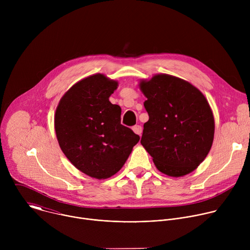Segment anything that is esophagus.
<instances>
[{
    "instance_id": "34e87169",
    "label": "esophagus",
    "mask_w": 250,
    "mask_h": 250,
    "mask_svg": "<svg viewBox=\"0 0 250 250\" xmlns=\"http://www.w3.org/2000/svg\"><path fill=\"white\" fill-rule=\"evenodd\" d=\"M132 130H133L136 134H138L139 136H140L141 133H142V127H141L140 125H134V126L132 127Z\"/></svg>"
}]
</instances>
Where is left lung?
I'll list each match as a JSON object with an SVG mask.
<instances>
[{"instance_id":"8db88e82","label":"left lung","mask_w":250,"mask_h":250,"mask_svg":"<svg viewBox=\"0 0 250 250\" xmlns=\"http://www.w3.org/2000/svg\"><path fill=\"white\" fill-rule=\"evenodd\" d=\"M139 88L149 116L140 144L160 172L171 177L191 173L207 157L215 134L207 99L189 82L167 74L142 80Z\"/></svg>"}]
</instances>
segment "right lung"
<instances>
[{
    "label": "right lung",
    "mask_w": 250,
    "mask_h": 250,
    "mask_svg": "<svg viewBox=\"0 0 250 250\" xmlns=\"http://www.w3.org/2000/svg\"><path fill=\"white\" fill-rule=\"evenodd\" d=\"M118 85L104 74L91 75L64 94L55 112L61 150L78 170L99 180L119 172L139 141L121 124V106L109 101Z\"/></svg>",
    "instance_id": "obj_1"
}]
</instances>
